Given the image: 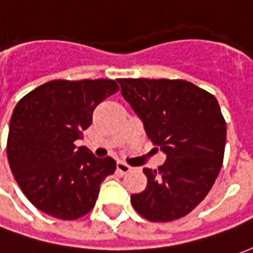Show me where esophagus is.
Masks as SVG:
<instances>
[{
    "label": "esophagus",
    "instance_id": "34e87169",
    "mask_svg": "<svg viewBox=\"0 0 253 253\" xmlns=\"http://www.w3.org/2000/svg\"><path fill=\"white\" fill-rule=\"evenodd\" d=\"M116 170L125 175V173H127V172H130V170H131V167L125 164V163H122V161H118V163H116Z\"/></svg>",
    "mask_w": 253,
    "mask_h": 253
}]
</instances>
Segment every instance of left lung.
<instances>
[{"label":"left lung","mask_w":253,"mask_h":253,"mask_svg":"<svg viewBox=\"0 0 253 253\" xmlns=\"http://www.w3.org/2000/svg\"><path fill=\"white\" fill-rule=\"evenodd\" d=\"M118 83L148 137L167 154L157 169L143 168L148 184L132 194V207L153 222L184 217L206 198L222 167L226 122L217 99L186 80Z\"/></svg>","instance_id":"obj_1"}]
</instances>
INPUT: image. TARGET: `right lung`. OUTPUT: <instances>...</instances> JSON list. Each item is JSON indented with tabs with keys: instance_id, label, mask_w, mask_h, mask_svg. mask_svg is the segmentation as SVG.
<instances>
[{
	"instance_id": "right-lung-1",
	"label": "right lung",
	"mask_w": 253,
	"mask_h": 253,
	"mask_svg": "<svg viewBox=\"0 0 253 253\" xmlns=\"http://www.w3.org/2000/svg\"><path fill=\"white\" fill-rule=\"evenodd\" d=\"M118 90L114 80H52L16 104L8 161L21 191L41 211L73 221L94 207L100 184L115 172L116 163L96 159L74 142L90 126L94 108Z\"/></svg>"
}]
</instances>
